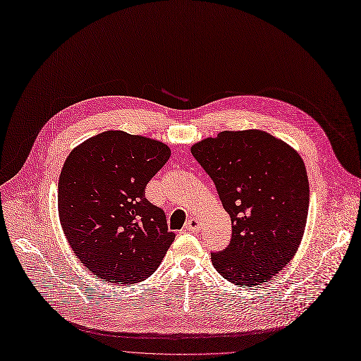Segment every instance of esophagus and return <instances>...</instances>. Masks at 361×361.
<instances>
[{
  "label": "esophagus",
  "instance_id": "esophagus-1",
  "mask_svg": "<svg viewBox=\"0 0 361 361\" xmlns=\"http://www.w3.org/2000/svg\"><path fill=\"white\" fill-rule=\"evenodd\" d=\"M200 227H202V221H200V219H199L197 216H190L189 221H187L185 226H184V231H192V233H195V231H199Z\"/></svg>",
  "mask_w": 361,
  "mask_h": 361
}]
</instances>
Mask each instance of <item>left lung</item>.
I'll list each match as a JSON object with an SVG mask.
<instances>
[{
	"instance_id": "1",
	"label": "left lung",
	"mask_w": 361,
	"mask_h": 361,
	"mask_svg": "<svg viewBox=\"0 0 361 361\" xmlns=\"http://www.w3.org/2000/svg\"><path fill=\"white\" fill-rule=\"evenodd\" d=\"M192 154L212 178L231 219V240L211 254L238 286L271 280L293 258L307 224L310 184L300 153L261 130L223 131Z\"/></svg>"
}]
</instances>
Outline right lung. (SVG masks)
I'll return each instance as SVG.
<instances>
[{
	"mask_svg": "<svg viewBox=\"0 0 361 361\" xmlns=\"http://www.w3.org/2000/svg\"><path fill=\"white\" fill-rule=\"evenodd\" d=\"M169 156L165 143L118 130L69 153L59 177V218L73 254L96 277L134 285L161 265L176 234L145 189Z\"/></svg>",
	"mask_w": 361,
	"mask_h": 361,
	"instance_id": "right-lung-1",
	"label": "right lung"
}]
</instances>
